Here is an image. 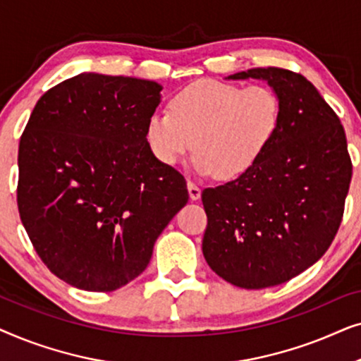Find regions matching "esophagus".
<instances>
[{
  "label": "esophagus",
  "mask_w": 361,
  "mask_h": 361,
  "mask_svg": "<svg viewBox=\"0 0 361 361\" xmlns=\"http://www.w3.org/2000/svg\"><path fill=\"white\" fill-rule=\"evenodd\" d=\"M187 189H189V197H190V200H199V199H200L202 190H200V187H199V185L194 184V182H189V184H187Z\"/></svg>",
  "instance_id": "34e87169"
}]
</instances>
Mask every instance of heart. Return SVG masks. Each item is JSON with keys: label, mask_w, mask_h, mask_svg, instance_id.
<instances>
[{"label": "heart", "mask_w": 361, "mask_h": 361, "mask_svg": "<svg viewBox=\"0 0 361 361\" xmlns=\"http://www.w3.org/2000/svg\"><path fill=\"white\" fill-rule=\"evenodd\" d=\"M281 98L268 85L199 80L177 92L169 113L146 123L147 146L161 164L176 166L192 147L199 174L235 179L253 167L281 125Z\"/></svg>", "instance_id": "1"}]
</instances>
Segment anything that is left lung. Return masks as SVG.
Instances as JSON below:
<instances>
[{
	"label": "left lung",
	"mask_w": 361,
	"mask_h": 361,
	"mask_svg": "<svg viewBox=\"0 0 361 361\" xmlns=\"http://www.w3.org/2000/svg\"><path fill=\"white\" fill-rule=\"evenodd\" d=\"M283 105L274 141L248 172L202 192L205 261L243 289L283 284L322 258L337 235L352 180L338 116L307 78L286 68H250Z\"/></svg>",
	"instance_id": "left-lung-1"
}]
</instances>
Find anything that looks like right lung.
<instances>
[{"label":"right lung","instance_id":"right-lung-1","mask_svg":"<svg viewBox=\"0 0 361 361\" xmlns=\"http://www.w3.org/2000/svg\"><path fill=\"white\" fill-rule=\"evenodd\" d=\"M161 90L80 73L31 113L19 141V215L44 264L73 288L111 293L137 278L189 200L184 177L146 141Z\"/></svg>","mask_w":361,"mask_h":361}]
</instances>
